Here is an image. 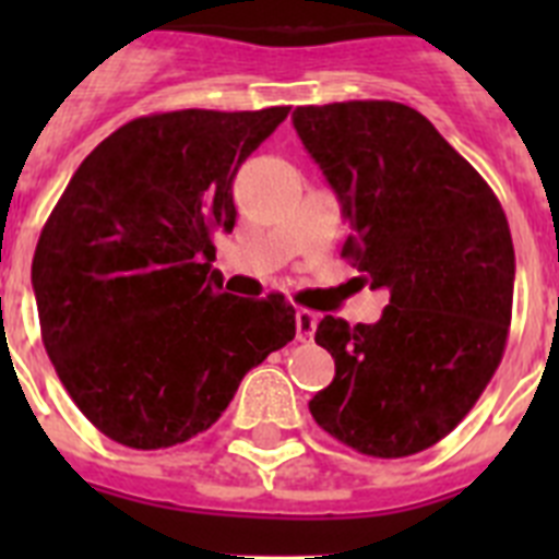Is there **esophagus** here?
Returning a JSON list of instances; mask_svg holds the SVG:
<instances>
[{
    "instance_id": "34e87169",
    "label": "esophagus",
    "mask_w": 559,
    "mask_h": 559,
    "mask_svg": "<svg viewBox=\"0 0 559 559\" xmlns=\"http://www.w3.org/2000/svg\"><path fill=\"white\" fill-rule=\"evenodd\" d=\"M316 324H319V313H313V310H308V308L296 310V338L299 341L313 338Z\"/></svg>"
}]
</instances>
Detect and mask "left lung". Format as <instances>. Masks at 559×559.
Returning a JSON list of instances; mask_svg holds the SVG:
<instances>
[{
	"mask_svg": "<svg viewBox=\"0 0 559 559\" xmlns=\"http://www.w3.org/2000/svg\"><path fill=\"white\" fill-rule=\"evenodd\" d=\"M294 128L338 195L341 257L389 290L374 324L324 316L316 344L335 378L310 400L330 437L400 459L448 437L501 364L515 249L496 192L412 106H299Z\"/></svg>",
	"mask_w": 559,
	"mask_h": 559,
	"instance_id": "1",
	"label": "left lung"
}]
</instances>
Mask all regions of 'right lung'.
<instances>
[{
	"instance_id": "right-lung-1",
	"label": "right lung",
	"mask_w": 559,
	"mask_h": 559,
	"mask_svg": "<svg viewBox=\"0 0 559 559\" xmlns=\"http://www.w3.org/2000/svg\"><path fill=\"white\" fill-rule=\"evenodd\" d=\"M185 108L140 117L88 153L38 237L33 290L49 360L108 439L179 445L226 412L251 367L296 335L283 294H221L212 237L231 231L237 167L288 117Z\"/></svg>"
}]
</instances>
